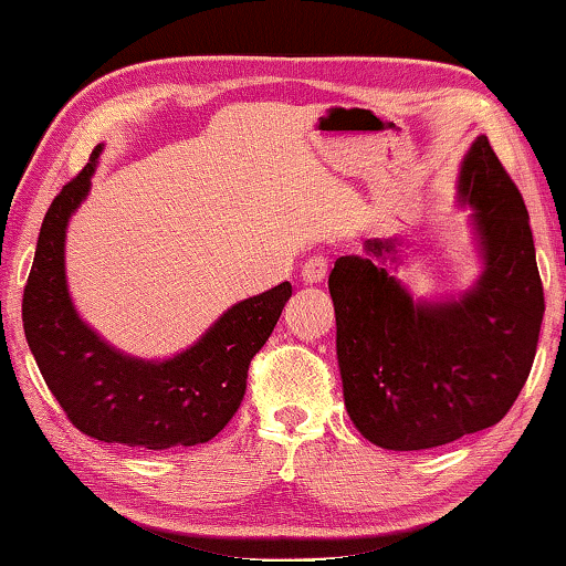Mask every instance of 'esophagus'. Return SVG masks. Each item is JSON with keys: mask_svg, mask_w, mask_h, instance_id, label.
Wrapping results in <instances>:
<instances>
[{"mask_svg": "<svg viewBox=\"0 0 566 566\" xmlns=\"http://www.w3.org/2000/svg\"><path fill=\"white\" fill-rule=\"evenodd\" d=\"M300 276H302L304 284H319L327 276V259L319 256V254L310 256L307 262L302 264Z\"/></svg>", "mask_w": 566, "mask_h": 566, "instance_id": "1", "label": "esophagus"}]
</instances>
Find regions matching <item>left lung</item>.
<instances>
[{
  "label": "left lung",
  "instance_id": "left-lung-1",
  "mask_svg": "<svg viewBox=\"0 0 566 566\" xmlns=\"http://www.w3.org/2000/svg\"><path fill=\"white\" fill-rule=\"evenodd\" d=\"M483 272L459 300H412L385 259L398 239H367L329 274L345 408L367 441L423 451L496 426L532 373L544 290L522 193L486 136L459 176Z\"/></svg>",
  "mask_w": 566,
  "mask_h": 566
}]
</instances>
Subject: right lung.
I'll return each mask as SVG.
<instances>
[{
  "instance_id": "right-lung-1",
  "label": "right lung",
  "mask_w": 566,
  "mask_h": 566,
  "mask_svg": "<svg viewBox=\"0 0 566 566\" xmlns=\"http://www.w3.org/2000/svg\"><path fill=\"white\" fill-rule=\"evenodd\" d=\"M101 150L44 213L22 300L27 345L70 423L85 436L148 451L206 443L244 400L251 357L272 335L292 284L234 304L170 360L118 353L77 317L65 280V231L90 191Z\"/></svg>"
}]
</instances>
